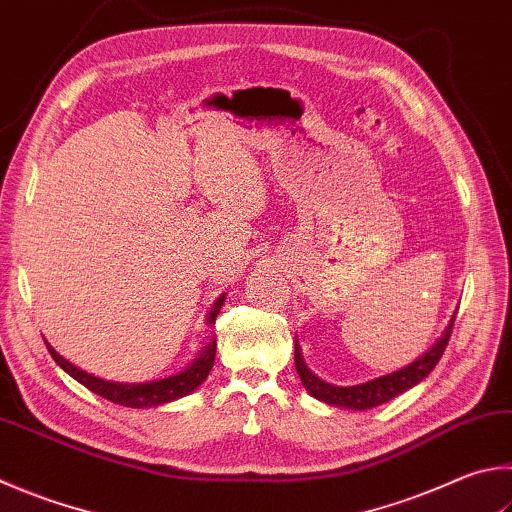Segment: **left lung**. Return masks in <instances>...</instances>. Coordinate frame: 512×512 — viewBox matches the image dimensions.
<instances>
[{
    "mask_svg": "<svg viewBox=\"0 0 512 512\" xmlns=\"http://www.w3.org/2000/svg\"><path fill=\"white\" fill-rule=\"evenodd\" d=\"M457 318V315H454ZM454 318L448 324L443 336L436 340V345H432V349L423 353L421 358L414 360L412 365H407L405 369H398L394 374L380 376L369 380V383L362 385H353V387H338L331 383H324L318 376L309 371V367L304 365L300 347H297L295 340V369L297 376L304 383V387L309 389V394L318 398L322 403L336 405V407H347V410H369V407L383 405L387 401H392L398 394L407 392V389L421 383V380L430 374V371L439 365V360L443 356L445 347H448V340L452 336V327H454Z\"/></svg>",
    "mask_w": 512,
    "mask_h": 512,
    "instance_id": "left-lung-1",
    "label": "left lung"
}]
</instances>
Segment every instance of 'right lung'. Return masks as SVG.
<instances>
[{"instance_id": "add662e5", "label": "right lung", "mask_w": 512, "mask_h": 512, "mask_svg": "<svg viewBox=\"0 0 512 512\" xmlns=\"http://www.w3.org/2000/svg\"><path fill=\"white\" fill-rule=\"evenodd\" d=\"M226 295H221L219 300L212 306V311L208 315V324H215L221 304H224ZM46 349H49L51 358L58 362V365L67 371L71 378H76L80 385H85L91 392L107 398V401L123 405V407H156L163 403L176 401V398L188 396L190 392H194L203 380L208 378L212 362H215V351H217V340H212L210 345L201 351V356L192 362L188 369H183L181 374H174L170 378H161V380H152V383H109V380H102L87 374V371L78 369L76 365H71L67 358H62L60 353H55V349L46 342Z\"/></svg>"}]
</instances>
